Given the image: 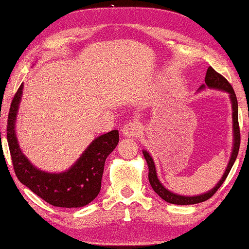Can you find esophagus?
Instances as JSON below:
<instances>
[{
	"instance_id": "1",
	"label": "esophagus",
	"mask_w": 249,
	"mask_h": 249,
	"mask_svg": "<svg viewBox=\"0 0 249 249\" xmlns=\"http://www.w3.org/2000/svg\"><path fill=\"white\" fill-rule=\"evenodd\" d=\"M124 136H138L141 133V125L138 122H129V123L125 124L122 129Z\"/></svg>"
}]
</instances>
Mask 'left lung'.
<instances>
[{
    "label": "left lung",
    "instance_id": "8db88e82",
    "mask_svg": "<svg viewBox=\"0 0 249 249\" xmlns=\"http://www.w3.org/2000/svg\"><path fill=\"white\" fill-rule=\"evenodd\" d=\"M206 87L211 89H218V90H223L226 92L229 93L230 100H231V107H232V122H233V146H232V152H231V157L229 160L228 166H227V169L223 174V176L218 184H216L215 187H213L211 191H209L208 193L201 194L197 196H183L175 194L173 192L168 191L166 187L162 186V184L160 183L158 179V176H157L156 173V167L155 162H153V159L151 156L149 155V152H146L145 150H143V156L146 160V163H148L149 167V181L151 184L153 191L158 194L161 198L164 199V201L168 203H171V204H178V205H188V204H196V203L204 202L210 197H212L213 195L215 194V192L219 190L220 186L223 184V181L226 180L227 176H228L231 168H232L234 161H236L238 151H239V145H240V129H239V123H238V101L236 93L231 87L230 83L228 82L225 76H222L220 73L215 71L214 69L209 66L208 71H206L205 75V85L201 86V88L198 90L204 89Z\"/></svg>",
    "mask_w": 249,
    "mask_h": 249
}]
</instances>
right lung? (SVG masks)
Here are the masks:
<instances>
[{
  "mask_svg": "<svg viewBox=\"0 0 249 249\" xmlns=\"http://www.w3.org/2000/svg\"><path fill=\"white\" fill-rule=\"evenodd\" d=\"M23 85L19 87L9 110L6 139L16 176L35 194L58 208H81L99 194L106 158L120 141L117 129L98 136L69 170L59 174L37 169L21 152L15 125Z\"/></svg>",
  "mask_w": 249,
  "mask_h": 249,
  "instance_id": "obj_1",
  "label": "right lung"
}]
</instances>
